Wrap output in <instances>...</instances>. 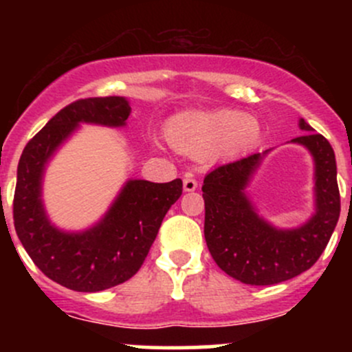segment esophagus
<instances>
[{
  "label": "esophagus",
  "instance_id": "1",
  "mask_svg": "<svg viewBox=\"0 0 352 352\" xmlns=\"http://www.w3.org/2000/svg\"><path fill=\"white\" fill-rule=\"evenodd\" d=\"M197 189V180L194 179L192 173H186V177H184V190L186 192H192V190Z\"/></svg>",
  "mask_w": 352,
  "mask_h": 352
}]
</instances>
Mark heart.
I'll return each instance as SVG.
<instances>
[{
  "instance_id": "b5f03b06",
  "label": "heart",
  "mask_w": 352,
  "mask_h": 352,
  "mask_svg": "<svg viewBox=\"0 0 352 352\" xmlns=\"http://www.w3.org/2000/svg\"><path fill=\"white\" fill-rule=\"evenodd\" d=\"M261 126L250 116L235 110H214L180 117L168 126L166 136L179 151L204 156L209 151L233 156L250 150L258 140Z\"/></svg>"
}]
</instances>
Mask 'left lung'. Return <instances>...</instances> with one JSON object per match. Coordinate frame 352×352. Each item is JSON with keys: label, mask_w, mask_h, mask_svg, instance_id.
Returning a JSON list of instances; mask_svg holds the SVG:
<instances>
[{"label": "left lung", "mask_w": 352, "mask_h": 352, "mask_svg": "<svg viewBox=\"0 0 352 352\" xmlns=\"http://www.w3.org/2000/svg\"><path fill=\"white\" fill-rule=\"evenodd\" d=\"M294 138L315 160L317 212L296 230H276L261 219L245 196V187L267 151L216 166L204 177V236L221 271L252 286H271L308 271L327 247L340 214L336 155L322 134Z\"/></svg>", "instance_id": "8db88e82"}]
</instances>
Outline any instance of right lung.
<instances>
[{
  "instance_id": "1",
  "label": "right lung",
  "mask_w": 352,
  "mask_h": 352,
  "mask_svg": "<svg viewBox=\"0 0 352 352\" xmlns=\"http://www.w3.org/2000/svg\"><path fill=\"white\" fill-rule=\"evenodd\" d=\"M131 107L122 97L80 98L59 110L27 143L19 162L13 223L34 264L58 285L81 293L109 289L133 278L146 258L182 180H129L109 214L85 233L49 225L41 202L42 170L78 122L124 126Z\"/></svg>"
}]
</instances>
